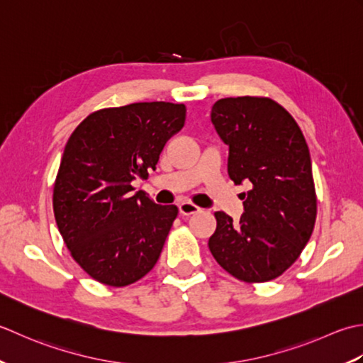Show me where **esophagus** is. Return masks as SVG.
<instances>
[{
  "instance_id": "esophagus-1",
  "label": "esophagus",
  "mask_w": 363,
  "mask_h": 363,
  "mask_svg": "<svg viewBox=\"0 0 363 363\" xmlns=\"http://www.w3.org/2000/svg\"><path fill=\"white\" fill-rule=\"evenodd\" d=\"M179 211H180V214H183V216H191V214L201 211V208H199V206H196L194 203L182 202V203L179 205Z\"/></svg>"
}]
</instances>
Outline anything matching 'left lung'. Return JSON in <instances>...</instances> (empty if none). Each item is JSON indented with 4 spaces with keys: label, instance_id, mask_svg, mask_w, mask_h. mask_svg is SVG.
<instances>
[{
    "label": "left lung",
    "instance_id": "1",
    "mask_svg": "<svg viewBox=\"0 0 363 363\" xmlns=\"http://www.w3.org/2000/svg\"><path fill=\"white\" fill-rule=\"evenodd\" d=\"M211 123L228 145L227 172L241 192L238 223L214 213L213 257L242 282H268L298 260L313 232L312 161L298 123L271 99L228 97L211 108Z\"/></svg>",
    "mask_w": 363,
    "mask_h": 363
}]
</instances>
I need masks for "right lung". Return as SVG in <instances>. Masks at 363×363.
Returning a JSON list of instances; mask_svg holds the SVG:
<instances>
[{
	"mask_svg": "<svg viewBox=\"0 0 363 363\" xmlns=\"http://www.w3.org/2000/svg\"><path fill=\"white\" fill-rule=\"evenodd\" d=\"M184 117V105L131 103L97 111L72 133L55 183V218L72 257L100 284L130 285L158 262L179 210L131 183L155 171Z\"/></svg>",
	"mask_w": 363,
	"mask_h": 363,
	"instance_id": "right-lung-1",
	"label": "right lung"
}]
</instances>
